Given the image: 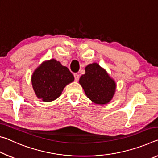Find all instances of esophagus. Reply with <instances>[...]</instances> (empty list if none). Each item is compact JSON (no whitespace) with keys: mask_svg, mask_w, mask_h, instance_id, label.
<instances>
[{"mask_svg":"<svg viewBox=\"0 0 158 158\" xmlns=\"http://www.w3.org/2000/svg\"><path fill=\"white\" fill-rule=\"evenodd\" d=\"M74 79H75V81H78L79 79V74H77V73H74Z\"/></svg>","mask_w":158,"mask_h":158,"instance_id":"esophagus-1","label":"esophagus"}]
</instances>
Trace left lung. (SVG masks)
<instances>
[{
    "label": "left lung",
    "mask_w": 158,
    "mask_h": 158,
    "mask_svg": "<svg viewBox=\"0 0 158 158\" xmlns=\"http://www.w3.org/2000/svg\"><path fill=\"white\" fill-rule=\"evenodd\" d=\"M85 73L81 75L79 84L81 85L87 97L98 105H105L114 95L116 84L105 69L97 63L87 65Z\"/></svg>",
    "instance_id": "obj_1"
}]
</instances>
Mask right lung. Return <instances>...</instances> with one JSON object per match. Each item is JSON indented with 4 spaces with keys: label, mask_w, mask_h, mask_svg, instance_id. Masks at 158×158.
<instances>
[{
    "label": "right lung",
    "mask_w": 158,
    "mask_h": 158,
    "mask_svg": "<svg viewBox=\"0 0 158 158\" xmlns=\"http://www.w3.org/2000/svg\"><path fill=\"white\" fill-rule=\"evenodd\" d=\"M74 76L67 67L54 59L46 61L37 68L32 76V84L37 98L44 102L56 100Z\"/></svg>",
    "instance_id": "add662e5"
}]
</instances>
